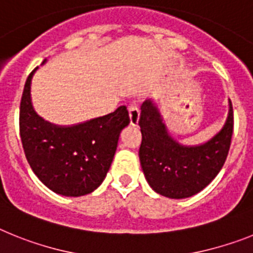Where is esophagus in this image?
Here are the masks:
<instances>
[{
	"label": "esophagus",
	"instance_id": "1",
	"mask_svg": "<svg viewBox=\"0 0 253 253\" xmlns=\"http://www.w3.org/2000/svg\"><path fill=\"white\" fill-rule=\"evenodd\" d=\"M128 114H129V124L132 126H136L139 124V118H140V111L139 107L136 105V103H131L128 105Z\"/></svg>",
	"mask_w": 253,
	"mask_h": 253
}]
</instances>
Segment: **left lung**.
Masks as SVG:
<instances>
[{"mask_svg": "<svg viewBox=\"0 0 253 253\" xmlns=\"http://www.w3.org/2000/svg\"><path fill=\"white\" fill-rule=\"evenodd\" d=\"M139 125L140 163L150 187L169 199H186L204 190L225 163L233 135L232 102L223 128L201 145L175 141L150 99L142 103Z\"/></svg>", "mask_w": 253, "mask_h": 253, "instance_id": "1", "label": "left lung"}]
</instances>
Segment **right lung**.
Returning <instances> with one entry per match:
<instances>
[{
  "mask_svg": "<svg viewBox=\"0 0 253 253\" xmlns=\"http://www.w3.org/2000/svg\"><path fill=\"white\" fill-rule=\"evenodd\" d=\"M37 69L26 79L20 103L24 153L33 172L49 190L63 196H84L104 181L121 131L129 124L128 111L121 105L107 116L74 126L50 124L33 108L30 84Z\"/></svg>",
  "mask_w": 253,
  "mask_h": 253,
  "instance_id": "1",
  "label": "right lung"
}]
</instances>
